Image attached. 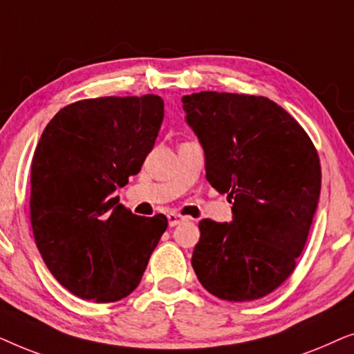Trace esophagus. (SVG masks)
<instances>
[{
	"mask_svg": "<svg viewBox=\"0 0 354 354\" xmlns=\"http://www.w3.org/2000/svg\"><path fill=\"white\" fill-rule=\"evenodd\" d=\"M167 219H169V225L176 227V225L180 224V222L185 221V217L180 216V214H177V212H169Z\"/></svg>",
	"mask_w": 354,
	"mask_h": 354,
	"instance_id": "1",
	"label": "esophagus"
}]
</instances>
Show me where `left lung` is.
<instances>
[{"instance_id":"1","label":"left lung","mask_w":354,"mask_h":354,"mask_svg":"<svg viewBox=\"0 0 354 354\" xmlns=\"http://www.w3.org/2000/svg\"><path fill=\"white\" fill-rule=\"evenodd\" d=\"M206 156V178L234 201V221H200L192 256L207 292L227 301L272 293L297 268L321 195V162L304 129L264 96L182 98Z\"/></svg>"}]
</instances>
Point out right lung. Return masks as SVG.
<instances>
[{
	"instance_id": "right-lung-1",
	"label": "right lung",
	"mask_w": 354,
	"mask_h": 354,
	"mask_svg": "<svg viewBox=\"0 0 354 354\" xmlns=\"http://www.w3.org/2000/svg\"><path fill=\"white\" fill-rule=\"evenodd\" d=\"M164 119L158 95L67 104L32 159L30 224L46 268L82 299L114 303L138 287L167 217H142L113 196L137 176Z\"/></svg>"
}]
</instances>
